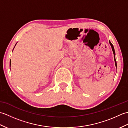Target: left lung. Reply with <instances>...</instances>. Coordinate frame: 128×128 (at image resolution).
<instances>
[{"label": "left lung", "mask_w": 128, "mask_h": 128, "mask_svg": "<svg viewBox=\"0 0 128 128\" xmlns=\"http://www.w3.org/2000/svg\"><path fill=\"white\" fill-rule=\"evenodd\" d=\"M110 44L111 46V47H112V50H113V54H114V61H115V64H116V58H115V51H114V47L113 44H112V43H111L110 41Z\"/></svg>", "instance_id": "8db88e82"}]
</instances>
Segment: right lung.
Returning a JSON list of instances; mask_svg holds the SVG:
<instances>
[{"label": "right lung", "mask_w": 128, "mask_h": 128, "mask_svg": "<svg viewBox=\"0 0 128 128\" xmlns=\"http://www.w3.org/2000/svg\"><path fill=\"white\" fill-rule=\"evenodd\" d=\"M10 64H11V60H10Z\"/></svg>", "instance_id": "add662e5"}]
</instances>
